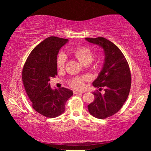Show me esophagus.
Wrapping results in <instances>:
<instances>
[{
	"instance_id": "1",
	"label": "esophagus",
	"mask_w": 151,
	"mask_h": 151,
	"mask_svg": "<svg viewBox=\"0 0 151 151\" xmlns=\"http://www.w3.org/2000/svg\"><path fill=\"white\" fill-rule=\"evenodd\" d=\"M73 93L76 94H82L83 93H82V92H78V91H73Z\"/></svg>"
}]
</instances>
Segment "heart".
I'll return each mask as SVG.
<instances>
[{"instance_id":"1","label":"heart","mask_w":151,"mask_h":151,"mask_svg":"<svg viewBox=\"0 0 151 151\" xmlns=\"http://www.w3.org/2000/svg\"><path fill=\"white\" fill-rule=\"evenodd\" d=\"M73 55L75 57L83 64H90L94 58V53L90 48L87 47H78L73 50ZM66 60V57L65 53L60 52L57 58V66L58 68L65 67ZM88 81L86 76H78L71 78L69 81V85L73 88L76 90H81L85 86V82Z\"/></svg>"}]
</instances>
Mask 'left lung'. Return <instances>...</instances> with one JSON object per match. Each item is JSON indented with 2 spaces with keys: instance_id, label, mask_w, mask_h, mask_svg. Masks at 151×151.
<instances>
[{
  "instance_id": "8db88e82",
  "label": "left lung",
  "mask_w": 151,
  "mask_h": 151,
  "mask_svg": "<svg viewBox=\"0 0 151 151\" xmlns=\"http://www.w3.org/2000/svg\"><path fill=\"white\" fill-rule=\"evenodd\" d=\"M89 42L103 48L105 60L103 69L93 85L104 88V94L93 92L94 100L88 105L91 114L103 119L116 114L123 106L131 86V74L126 58L121 50L110 40L103 37L85 38Z\"/></svg>"
}]
</instances>
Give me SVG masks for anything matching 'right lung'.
<instances>
[{"label": "right lung", "instance_id": "add662e5", "mask_svg": "<svg viewBox=\"0 0 151 151\" xmlns=\"http://www.w3.org/2000/svg\"><path fill=\"white\" fill-rule=\"evenodd\" d=\"M67 41L57 37L47 38L31 51L22 68V81L32 108L48 118L64 112L66 102L73 94L64 87L52 90L48 83L57 75V55Z\"/></svg>", "mask_w": 151, "mask_h": 151}]
</instances>
